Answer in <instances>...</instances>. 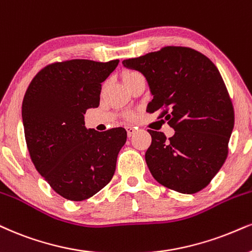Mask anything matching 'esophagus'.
Masks as SVG:
<instances>
[{
    "mask_svg": "<svg viewBox=\"0 0 252 252\" xmlns=\"http://www.w3.org/2000/svg\"><path fill=\"white\" fill-rule=\"evenodd\" d=\"M126 131H127V135H128V138H131V136H132V135L134 134V133H135L136 128H135V127L127 126V127H126Z\"/></svg>",
    "mask_w": 252,
    "mask_h": 252,
    "instance_id": "obj_1",
    "label": "esophagus"
}]
</instances>
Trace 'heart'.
<instances>
[{"label":"heart","instance_id":"1","mask_svg":"<svg viewBox=\"0 0 252 252\" xmlns=\"http://www.w3.org/2000/svg\"><path fill=\"white\" fill-rule=\"evenodd\" d=\"M138 74H140V73H138V72H135V71H127V72H125L124 73V80H126V79H129V78H132V77H134V76H138ZM127 117L128 118H132V114H127Z\"/></svg>","mask_w":252,"mask_h":252}]
</instances>
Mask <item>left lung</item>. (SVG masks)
Segmentation results:
<instances>
[{
  "mask_svg": "<svg viewBox=\"0 0 252 252\" xmlns=\"http://www.w3.org/2000/svg\"><path fill=\"white\" fill-rule=\"evenodd\" d=\"M123 64L147 79L153 94L148 113L159 111V118L175 131L167 139L148 129L152 144L145 159L153 178L182 194L206 188L225 162L235 123L231 99L215 64L186 46H164Z\"/></svg>",
  "mask_w": 252,
  "mask_h": 252,
  "instance_id": "left-lung-1",
  "label": "left lung"
}]
</instances>
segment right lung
<instances>
[{
    "label": "right lung",
    "instance_id": "obj_1",
    "mask_svg": "<svg viewBox=\"0 0 252 252\" xmlns=\"http://www.w3.org/2000/svg\"><path fill=\"white\" fill-rule=\"evenodd\" d=\"M118 63H51L33 77L24 94L22 119L30 159L50 187L66 200H88L116 172L126 129H88L84 114L99 106L101 83Z\"/></svg>",
    "mask_w": 252,
    "mask_h": 252
}]
</instances>
